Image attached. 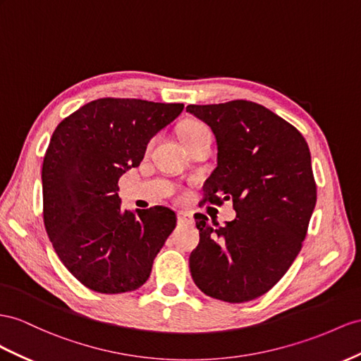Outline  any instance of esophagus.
<instances>
[{"instance_id": "1", "label": "esophagus", "mask_w": 361, "mask_h": 361, "mask_svg": "<svg viewBox=\"0 0 361 361\" xmlns=\"http://www.w3.org/2000/svg\"><path fill=\"white\" fill-rule=\"evenodd\" d=\"M177 218H178V223L180 224H190V223H193V218H192V215L189 214V212L180 210L178 214H177Z\"/></svg>"}]
</instances>
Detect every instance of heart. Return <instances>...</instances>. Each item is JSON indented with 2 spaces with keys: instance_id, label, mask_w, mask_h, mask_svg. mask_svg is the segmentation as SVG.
I'll return each instance as SVG.
<instances>
[{
  "instance_id": "1",
  "label": "heart",
  "mask_w": 361,
  "mask_h": 361,
  "mask_svg": "<svg viewBox=\"0 0 361 361\" xmlns=\"http://www.w3.org/2000/svg\"><path fill=\"white\" fill-rule=\"evenodd\" d=\"M209 133H210L209 128L202 122H198V120H189V122L183 125L180 135H181L183 143L188 145L189 142L193 140V138H197L202 134H209Z\"/></svg>"
}]
</instances>
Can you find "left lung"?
<instances>
[{
	"label": "left lung",
	"mask_w": 361,
	"mask_h": 361,
	"mask_svg": "<svg viewBox=\"0 0 361 361\" xmlns=\"http://www.w3.org/2000/svg\"><path fill=\"white\" fill-rule=\"evenodd\" d=\"M218 145L202 202L233 201L224 227L195 214L200 244L189 267L198 288L230 303L270 291L299 255L317 200L308 143L291 123L250 100L188 105Z\"/></svg>",
	"instance_id": "1"
}]
</instances>
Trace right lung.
<instances>
[{
  "label": "right lung",
  "mask_w": 361,
  "mask_h": 361,
  "mask_svg": "<svg viewBox=\"0 0 361 361\" xmlns=\"http://www.w3.org/2000/svg\"><path fill=\"white\" fill-rule=\"evenodd\" d=\"M183 104L104 97L54 129L42 163L44 226L61 262L87 288L134 291L177 224L175 212L120 207L118 178L143 160L147 142Z\"/></svg>",
  "instance_id": "add662e5"
}]
</instances>
